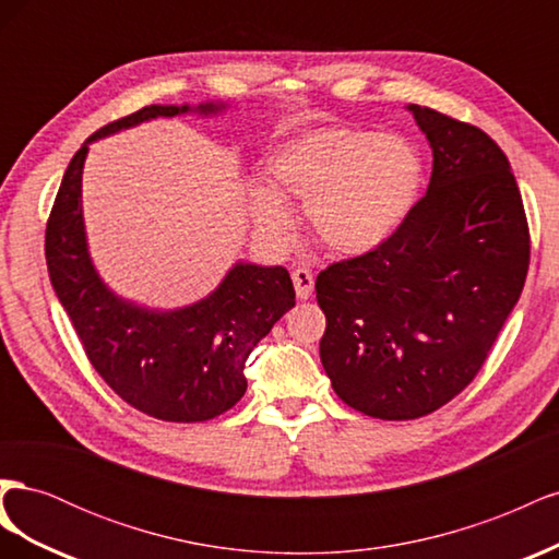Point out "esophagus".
Listing matches in <instances>:
<instances>
[{
  "label": "esophagus",
  "instance_id": "34e87169",
  "mask_svg": "<svg viewBox=\"0 0 559 559\" xmlns=\"http://www.w3.org/2000/svg\"><path fill=\"white\" fill-rule=\"evenodd\" d=\"M292 280H294V286H296V296L300 300H308L314 292V277L308 267H296L292 273Z\"/></svg>",
  "mask_w": 559,
  "mask_h": 559
}]
</instances>
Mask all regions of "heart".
Wrapping results in <instances>:
<instances>
[{
	"instance_id": "1",
	"label": "heart",
	"mask_w": 559,
	"mask_h": 559,
	"mask_svg": "<svg viewBox=\"0 0 559 559\" xmlns=\"http://www.w3.org/2000/svg\"><path fill=\"white\" fill-rule=\"evenodd\" d=\"M273 189L251 191L257 224L275 240L292 228L284 200L302 202L306 226L329 251L357 257L382 245L411 212L421 160L399 134L326 128L282 146L267 165Z\"/></svg>"
}]
</instances>
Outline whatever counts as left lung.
Returning a JSON list of instances; mask_svg holds the SVG:
<instances>
[{
  "label": "left lung",
  "mask_w": 559,
  "mask_h": 559,
  "mask_svg": "<svg viewBox=\"0 0 559 559\" xmlns=\"http://www.w3.org/2000/svg\"><path fill=\"white\" fill-rule=\"evenodd\" d=\"M433 148L427 195L364 257L314 282L333 392L378 419H417L478 376L522 294L530 226L511 163L480 128L411 105Z\"/></svg>",
  "instance_id": "1"
}]
</instances>
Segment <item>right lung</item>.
Instances as JSON below:
<instances>
[{"label":"right lung","mask_w":559,"mask_h":559,"mask_svg":"<svg viewBox=\"0 0 559 559\" xmlns=\"http://www.w3.org/2000/svg\"><path fill=\"white\" fill-rule=\"evenodd\" d=\"M216 111V105H200ZM189 107L151 105L93 132L67 165L46 224L50 284L70 314L91 366L134 411L163 421H207L247 392L245 364L275 321L296 306L286 267L235 265L218 289L191 308L151 312L114 296L88 259L81 170L88 142Z\"/></svg>","instance_id":"right-lung-1"}]
</instances>
